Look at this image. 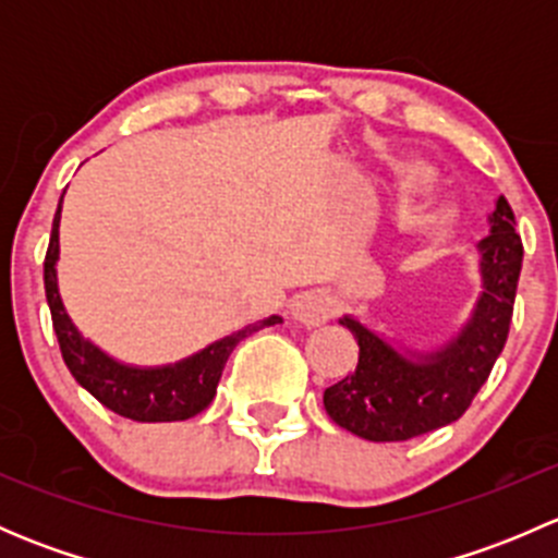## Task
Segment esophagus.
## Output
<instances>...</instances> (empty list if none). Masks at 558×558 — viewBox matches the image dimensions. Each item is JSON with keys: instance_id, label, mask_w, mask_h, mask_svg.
<instances>
[{"instance_id": "34e87169", "label": "esophagus", "mask_w": 558, "mask_h": 558, "mask_svg": "<svg viewBox=\"0 0 558 558\" xmlns=\"http://www.w3.org/2000/svg\"><path fill=\"white\" fill-rule=\"evenodd\" d=\"M291 313H294V318L302 320L305 326H318L335 313V302H331V296L324 294V291H305V294H300L291 302Z\"/></svg>"}]
</instances>
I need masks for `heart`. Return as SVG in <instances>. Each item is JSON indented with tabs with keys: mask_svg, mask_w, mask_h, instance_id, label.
Returning <instances> with one entry per match:
<instances>
[{
	"mask_svg": "<svg viewBox=\"0 0 558 558\" xmlns=\"http://www.w3.org/2000/svg\"><path fill=\"white\" fill-rule=\"evenodd\" d=\"M410 180H415V183H418V180H421V174H418V172H413V174H410Z\"/></svg>",
	"mask_w": 558,
	"mask_h": 558,
	"instance_id": "heart-1",
	"label": "heart"
}]
</instances>
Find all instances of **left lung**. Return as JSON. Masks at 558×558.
<instances>
[{"instance_id": "obj_1", "label": "left lung", "mask_w": 558, "mask_h": 558, "mask_svg": "<svg viewBox=\"0 0 558 558\" xmlns=\"http://www.w3.org/2000/svg\"><path fill=\"white\" fill-rule=\"evenodd\" d=\"M483 294L470 324L432 353H399L353 318L340 324L359 342V364L324 391V408L342 429L373 442H399L453 424L492 375L508 342L523 245L515 216L499 196L492 234L481 240Z\"/></svg>"}]
</instances>
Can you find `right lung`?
I'll return each mask as SVG.
<instances>
[{"label": "right lung", "instance_id": "right-lung-1", "mask_svg": "<svg viewBox=\"0 0 558 558\" xmlns=\"http://www.w3.org/2000/svg\"><path fill=\"white\" fill-rule=\"evenodd\" d=\"M59 218L61 202L53 216L48 253H45V296H48L56 340H59L61 356H64V364L72 373V378L86 388L94 399H99L107 410L123 415V418L143 421V424L194 418L216 397V386L221 380L223 364H227L229 353L238 348V342L245 340L253 331L264 329V326L280 324V315H269V318L258 320V324L245 326V329L213 342L210 348L185 359V362L172 364V367L137 369L112 362L97 345L83 340L81 331L72 326L70 315L61 305L59 286H56Z\"/></svg>", "mask_w": 558, "mask_h": 558}]
</instances>
